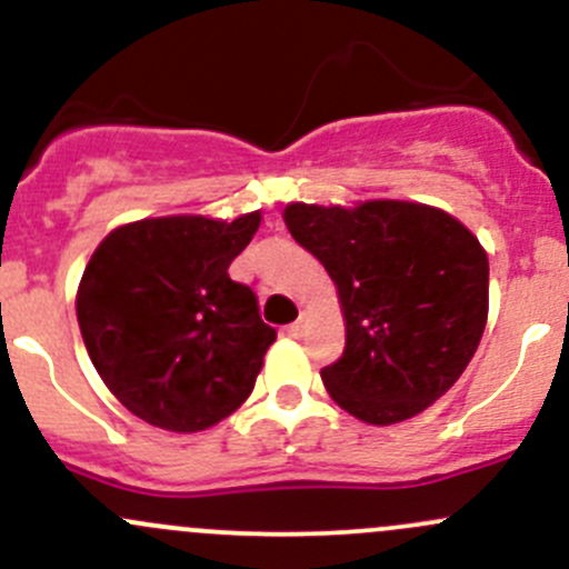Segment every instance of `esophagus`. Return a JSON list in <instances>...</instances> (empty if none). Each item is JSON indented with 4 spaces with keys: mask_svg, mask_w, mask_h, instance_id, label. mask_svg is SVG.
Masks as SVG:
<instances>
[{
    "mask_svg": "<svg viewBox=\"0 0 569 569\" xmlns=\"http://www.w3.org/2000/svg\"><path fill=\"white\" fill-rule=\"evenodd\" d=\"M286 332H289L291 338H302V336H306V317L291 321V325L286 327Z\"/></svg>",
    "mask_w": 569,
    "mask_h": 569,
    "instance_id": "obj_1",
    "label": "esophagus"
}]
</instances>
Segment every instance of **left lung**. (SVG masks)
I'll use <instances>...</instances> for the list:
<instances>
[{"label": "left lung", "mask_w": 569, "mask_h": 569, "mask_svg": "<svg viewBox=\"0 0 569 569\" xmlns=\"http://www.w3.org/2000/svg\"><path fill=\"white\" fill-rule=\"evenodd\" d=\"M283 220L341 300L347 343L321 369L332 401L377 427L435 405L487 325L490 267L479 239L446 211L407 200L291 203Z\"/></svg>", "instance_id": "8db88e82"}]
</instances>
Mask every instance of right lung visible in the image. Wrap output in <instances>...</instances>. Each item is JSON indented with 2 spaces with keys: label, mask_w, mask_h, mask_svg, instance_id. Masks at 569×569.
Instances as JSON below:
<instances>
[{
  "label": "right lung",
  "mask_w": 569,
  "mask_h": 569,
  "mask_svg": "<svg viewBox=\"0 0 569 569\" xmlns=\"http://www.w3.org/2000/svg\"><path fill=\"white\" fill-rule=\"evenodd\" d=\"M261 214L157 217L114 228L84 267L77 319L90 360L126 410L200 432L248 399L274 330L228 274Z\"/></svg>",
  "instance_id": "obj_1"
}]
</instances>
